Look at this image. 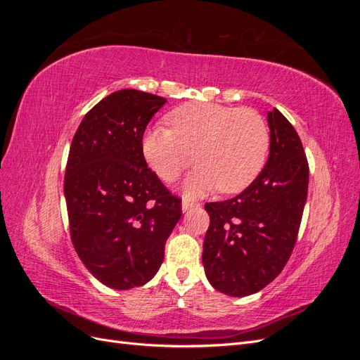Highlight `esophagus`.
Listing matches in <instances>:
<instances>
[{
	"instance_id": "obj_1",
	"label": "esophagus",
	"mask_w": 360,
	"mask_h": 360,
	"mask_svg": "<svg viewBox=\"0 0 360 360\" xmlns=\"http://www.w3.org/2000/svg\"><path fill=\"white\" fill-rule=\"evenodd\" d=\"M193 207H198V204H197V202H192V201H189V200H183V201H181V210H183V212H188V210L193 209Z\"/></svg>"
}]
</instances>
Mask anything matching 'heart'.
<instances>
[{"label":"heart","mask_w":360,"mask_h":360,"mask_svg":"<svg viewBox=\"0 0 360 360\" xmlns=\"http://www.w3.org/2000/svg\"><path fill=\"white\" fill-rule=\"evenodd\" d=\"M168 122L172 130L162 126L147 130L143 155L167 183L197 162L200 167L184 181V191L193 197L216 188L222 193L240 192L264 167L270 132L264 118L254 110L186 103L171 111Z\"/></svg>","instance_id":"obj_1"}]
</instances>
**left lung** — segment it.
<instances>
[{
	"label": "left lung",
	"mask_w": 360,
	"mask_h": 360,
	"mask_svg": "<svg viewBox=\"0 0 360 360\" xmlns=\"http://www.w3.org/2000/svg\"><path fill=\"white\" fill-rule=\"evenodd\" d=\"M269 159L237 197L207 202L210 225L202 264L213 288L233 297L263 290L287 264L308 197L309 167L302 141L276 108L269 111Z\"/></svg>",
	"instance_id": "obj_1"
}]
</instances>
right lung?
<instances>
[{"label": "right lung", "mask_w": 360, "mask_h": 360, "mask_svg": "<svg viewBox=\"0 0 360 360\" xmlns=\"http://www.w3.org/2000/svg\"><path fill=\"white\" fill-rule=\"evenodd\" d=\"M167 99L118 90L85 114L64 177L70 237L90 274L114 290L141 287L163 261L181 200L143 155L144 130Z\"/></svg>", "instance_id": "add662e5"}]
</instances>
